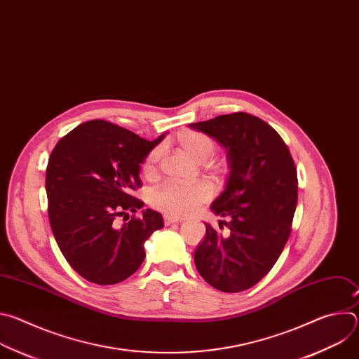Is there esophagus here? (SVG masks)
<instances>
[{
    "label": "esophagus",
    "instance_id": "esophagus-1",
    "mask_svg": "<svg viewBox=\"0 0 359 359\" xmlns=\"http://www.w3.org/2000/svg\"><path fill=\"white\" fill-rule=\"evenodd\" d=\"M163 222H165V226H170V224H175V223H179L182 222L179 217H173V216H165L163 217Z\"/></svg>",
    "mask_w": 359,
    "mask_h": 359
}]
</instances>
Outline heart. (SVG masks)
Returning a JSON list of instances; mask_svg holds the SVG:
<instances>
[{
	"label": "heart",
	"mask_w": 359,
	"mask_h": 359,
	"mask_svg": "<svg viewBox=\"0 0 359 359\" xmlns=\"http://www.w3.org/2000/svg\"><path fill=\"white\" fill-rule=\"evenodd\" d=\"M180 147L198 163L208 162L216 151V140L208 133L197 130H184L177 136ZM161 158V147H153L142 163L144 175H151L156 170ZM212 197V189L208 183L179 184L165 182L150 193V204L170 216H186L193 213L201 204Z\"/></svg>",
	"instance_id": "heart-1"
}]
</instances>
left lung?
<instances>
[{
  "label": "left lung",
  "instance_id": "1",
  "mask_svg": "<svg viewBox=\"0 0 359 359\" xmlns=\"http://www.w3.org/2000/svg\"><path fill=\"white\" fill-rule=\"evenodd\" d=\"M227 149L229 177L212 210L229 222L223 236L206 224L194 251L200 276L223 292H240L264 278L291 233L297 169L283 137L263 119L236 112L190 123ZM220 222V227H222Z\"/></svg>",
  "mask_w": 359,
  "mask_h": 359
}]
</instances>
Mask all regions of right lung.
Instances as JSON below:
<instances>
[{"label":"right lung","mask_w":359,"mask_h":359,"mask_svg":"<svg viewBox=\"0 0 359 359\" xmlns=\"http://www.w3.org/2000/svg\"><path fill=\"white\" fill-rule=\"evenodd\" d=\"M165 136L146 140L93 119L72 129L50 153L45 177L50 229L85 280L112 285L130 277L146 257L144 241L163 227L162 215L150 209L122 226L116 219L143 208L132 196L142 186L140 163Z\"/></svg>","instance_id":"right-lung-1"}]
</instances>
